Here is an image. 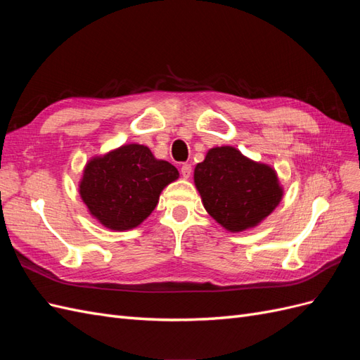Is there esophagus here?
Wrapping results in <instances>:
<instances>
[{"instance_id":"esophagus-1","label":"esophagus","mask_w":360,"mask_h":360,"mask_svg":"<svg viewBox=\"0 0 360 360\" xmlns=\"http://www.w3.org/2000/svg\"><path fill=\"white\" fill-rule=\"evenodd\" d=\"M180 172H181V176H183L184 179H189V177H191V174H192V167H191V163H183L181 168H180Z\"/></svg>"}]
</instances>
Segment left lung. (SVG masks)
<instances>
[{
	"label": "left lung",
	"instance_id": "left-lung-1",
	"mask_svg": "<svg viewBox=\"0 0 360 360\" xmlns=\"http://www.w3.org/2000/svg\"><path fill=\"white\" fill-rule=\"evenodd\" d=\"M193 180L207 213L231 233L258 225L284 195L274 168L230 146L209 150L195 167Z\"/></svg>",
	"mask_w": 360,
	"mask_h": 360
}]
</instances>
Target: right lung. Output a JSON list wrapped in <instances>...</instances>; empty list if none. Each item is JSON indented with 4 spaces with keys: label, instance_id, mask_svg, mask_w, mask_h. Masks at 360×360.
<instances>
[{
    "label": "right lung",
    "instance_id": "obj_1",
    "mask_svg": "<svg viewBox=\"0 0 360 360\" xmlns=\"http://www.w3.org/2000/svg\"><path fill=\"white\" fill-rule=\"evenodd\" d=\"M179 179L177 168L139 144L122 146L85 165L81 198L102 225L132 230L150 216L163 188Z\"/></svg>",
    "mask_w": 360,
    "mask_h": 360
}]
</instances>
